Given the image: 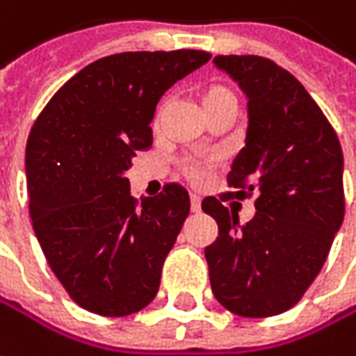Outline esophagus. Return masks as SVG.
Masks as SVG:
<instances>
[{"label": "esophagus", "instance_id": "34e87169", "mask_svg": "<svg viewBox=\"0 0 356 356\" xmlns=\"http://www.w3.org/2000/svg\"><path fill=\"white\" fill-rule=\"evenodd\" d=\"M202 210V200H200V195H191V211H200Z\"/></svg>", "mask_w": 356, "mask_h": 356}]
</instances>
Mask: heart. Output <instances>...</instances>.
Instances as JSON below:
<instances>
[{
  "instance_id": "b5f03b06",
  "label": "heart",
  "mask_w": 356,
  "mask_h": 356,
  "mask_svg": "<svg viewBox=\"0 0 356 356\" xmlns=\"http://www.w3.org/2000/svg\"><path fill=\"white\" fill-rule=\"evenodd\" d=\"M202 102H204V108H206L208 115L216 112V110H220V108H224V106H228V104H238L234 91L228 89V87H224V85H210V87H206L204 93H202ZM169 106H171V99L165 97L159 104V108L154 110V115H152V128L154 130H159L163 126L165 115L169 112ZM181 169H183V175L185 177L189 179V181H195V183H202V181H206V177H208L206 165H200L195 161H185Z\"/></svg>"
}]
</instances>
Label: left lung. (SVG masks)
I'll list each match as a JSON object with an SVG mask.
<instances>
[{
  "label": "left lung",
  "instance_id": "8db88e82",
  "mask_svg": "<svg viewBox=\"0 0 356 356\" xmlns=\"http://www.w3.org/2000/svg\"><path fill=\"white\" fill-rule=\"evenodd\" d=\"M213 63L244 89L248 132L226 179L232 191L202 202L218 224L206 246L211 291L236 316H277L304 298L344 220L342 148L306 87L271 58ZM252 195L257 213L238 227L221 202Z\"/></svg>",
  "mask_w": 356,
  "mask_h": 356
}]
</instances>
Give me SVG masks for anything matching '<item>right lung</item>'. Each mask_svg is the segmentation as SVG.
I'll return each mask as SVG.
<instances>
[{"label":"right lung","mask_w":356,"mask_h":356,"mask_svg":"<svg viewBox=\"0 0 356 356\" xmlns=\"http://www.w3.org/2000/svg\"><path fill=\"white\" fill-rule=\"evenodd\" d=\"M210 58L191 49L104 56L65 83L30 130L32 226L52 273L87 312L130 316L159 291L165 257L189 216V193L165 183L138 202L126 171L152 145L148 124L161 95Z\"/></svg>","instance_id":"right-lung-1"}]
</instances>
